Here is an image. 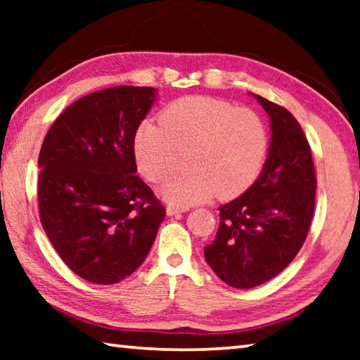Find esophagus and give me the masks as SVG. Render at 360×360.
<instances>
[{"instance_id":"1","label":"esophagus","mask_w":360,"mask_h":360,"mask_svg":"<svg viewBox=\"0 0 360 360\" xmlns=\"http://www.w3.org/2000/svg\"><path fill=\"white\" fill-rule=\"evenodd\" d=\"M188 208L187 206H176V205H168L167 206V214L168 216H176L179 212H186Z\"/></svg>"}]
</instances>
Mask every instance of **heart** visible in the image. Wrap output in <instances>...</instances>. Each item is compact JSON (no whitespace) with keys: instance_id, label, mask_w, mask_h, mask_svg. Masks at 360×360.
I'll list each match as a JSON object with an SVG mask.
<instances>
[{"instance_id":"b5f03b06","label":"heart","mask_w":360,"mask_h":360,"mask_svg":"<svg viewBox=\"0 0 360 360\" xmlns=\"http://www.w3.org/2000/svg\"><path fill=\"white\" fill-rule=\"evenodd\" d=\"M160 120L138 125L133 152L139 173L157 182L172 173L179 152L188 150V172L163 182V200L188 206L216 193L231 198L257 179L268 152V129L257 112L210 96H187L163 109Z\"/></svg>"}]
</instances>
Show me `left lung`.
Wrapping results in <instances>:
<instances>
[{
  "label": "left lung",
  "mask_w": 360,
  "mask_h": 360,
  "mask_svg": "<svg viewBox=\"0 0 360 360\" xmlns=\"http://www.w3.org/2000/svg\"><path fill=\"white\" fill-rule=\"evenodd\" d=\"M270 119L264 168L238 198L219 206L214 241L205 259L225 284L252 289L279 275L300 251L314 211L311 149L288 109L251 94Z\"/></svg>",
  "instance_id": "8db88e82"
}]
</instances>
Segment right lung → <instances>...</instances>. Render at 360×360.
Wrapping results in <instances>:
<instances>
[{
  "label": "right lung",
  "mask_w": 360,
  "mask_h": 360,
  "mask_svg": "<svg viewBox=\"0 0 360 360\" xmlns=\"http://www.w3.org/2000/svg\"><path fill=\"white\" fill-rule=\"evenodd\" d=\"M157 89L119 85L82 96L39 152L41 224L77 276L115 284L148 257L165 208L136 176L133 138Z\"/></svg>",
  "instance_id": "obj_1"
}]
</instances>
